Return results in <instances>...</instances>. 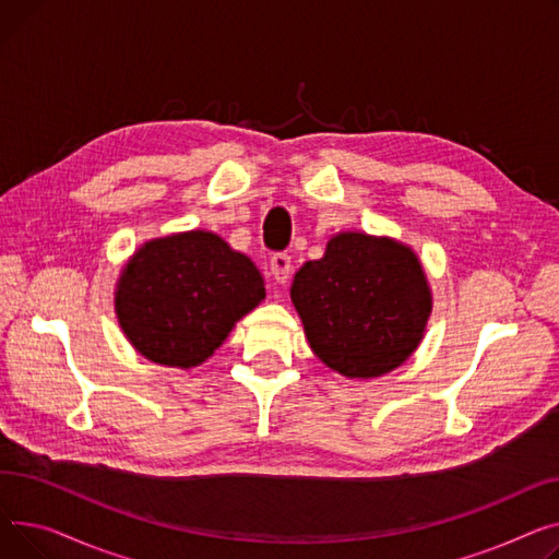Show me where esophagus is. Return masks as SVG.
<instances>
[{"label":"esophagus","instance_id":"obj_1","mask_svg":"<svg viewBox=\"0 0 559 559\" xmlns=\"http://www.w3.org/2000/svg\"><path fill=\"white\" fill-rule=\"evenodd\" d=\"M271 273L275 277V282L284 284L290 277V254L286 252H275L271 257Z\"/></svg>","mask_w":559,"mask_h":559}]
</instances>
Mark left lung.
<instances>
[{
    "mask_svg": "<svg viewBox=\"0 0 559 559\" xmlns=\"http://www.w3.org/2000/svg\"><path fill=\"white\" fill-rule=\"evenodd\" d=\"M290 300L326 368L372 379L417 349L433 298L417 254L390 237L341 233L295 273Z\"/></svg>",
    "mask_w": 559,
    "mask_h": 559,
    "instance_id": "8db88e82",
    "label": "left lung"
}]
</instances>
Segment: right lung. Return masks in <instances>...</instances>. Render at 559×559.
<instances>
[{
	"mask_svg": "<svg viewBox=\"0 0 559 559\" xmlns=\"http://www.w3.org/2000/svg\"><path fill=\"white\" fill-rule=\"evenodd\" d=\"M264 298V280L246 254L214 233L191 229L146 241L128 259L115 311L142 356L187 370L210 358Z\"/></svg>",
	"mask_w": 559,
	"mask_h": 559,
	"instance_id": "add662e5",
	"label": "right lung"
}]
</instances>
